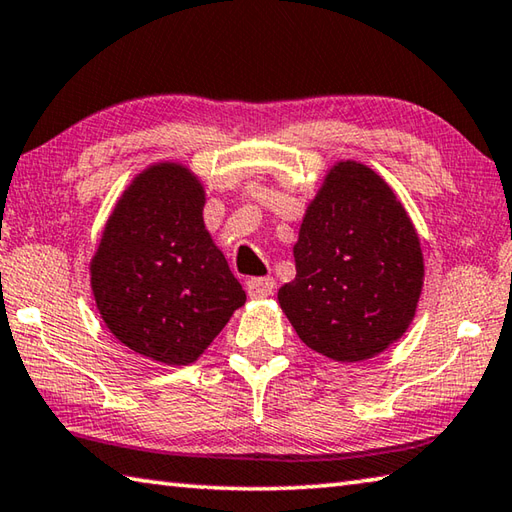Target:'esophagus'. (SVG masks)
<instances>
[{
	"label": "esophagus",
	"mask_w": 512,
	"mask_h": 512,
	"mask_svg": "<svg viewBox=\"0 0 512 512\" xmlns=\"http://www.w3.org/2000/svg\"><path fill=\"white\" fill-rule=\"evenodd\" d=\"M276 281L272 276H258V278H249L247 281V294L252 298H265L269 294H274Z\"/></svg>",
	"instance_id": "obj_1"
}]
</instances>
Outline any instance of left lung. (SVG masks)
Returning <instances> with one entry per match:
<instances>
[{"label": "left lung", "mask_w": 512, "mask_h": 512, "mask_svg": "<svg viewBox=\"0 0 512 512\" xmlns=\"http://www.w3.org/2000/svg\"><path fill=\"white\" fill-rule=\"evenodd\" d=\"M296 278L278 289L289 323L327 359H372L401 339L423 287L417 231L379 173L336 162L307 207Z\"/></svg>", "instance_id": "8db88e82"}]
</instances>
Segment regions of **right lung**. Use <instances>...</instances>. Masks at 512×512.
Masks as SVG:
<instances>
[{
  "mask_svg": "<svg viewBox=\"0 0 512 512\" xmlns=\"http://www.w3.org/2000/svg\"><path fill=\"white\" fill-rule=\"evenodd\" d=\"M205 189L160 162L124 191L91 260L95 305L115 339L147 359L194 363L245 292L202 220Z\"/></svg>",
  "mask_w": 512,
  "mask_h": 512,
  "instance_id": "add662e5",
  "label": "right lung"
}]
</instances>
